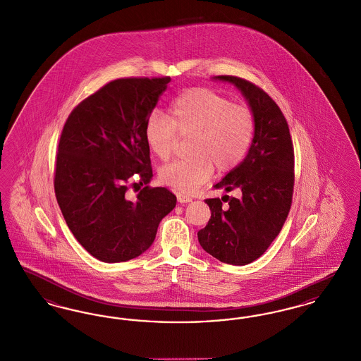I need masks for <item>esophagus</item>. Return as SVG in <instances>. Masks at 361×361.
Instances as JSON below:
<instances>
[{"instance_id": "1", "label": "esophagus", "mask_w": 361, "mask_h": 361, "mask_svg": "<svg viewBox=\"0 0 361 361\" xmlns=\"http://www.w3.org/2000/svg\"><path fill=\"white\" fill-rule=\"evenodd\" d=\"M177 200H178V203L184 204V203H189V202H192V197L189 196L188 193L177 192Z\"/></svg>"}]
</instances>
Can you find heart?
Returning <instances> with one entry per match:
<instances>
[{"instance_id": "b5f03b06", "label": "heart", "mask_w": 361, "mask_h": 361, "mask_svg": "<svg viewBox=\"0 0 361 361\" xmlns=\"http://www.w3.org/2000/svg\"><path fill=\"white\" fill-rule=\"evenodd\" d=\"M169 116L154 111L145 124L150 150L161 159L172 155L178 137H189L185 158L174 159L159 169L164 184L192 192L204 184L214 169L228 172L249 153L255 134V114L224 94L195 87L173 102Z\"/></svg>"}]
</instances>
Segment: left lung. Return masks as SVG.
Masks as SVG:
<instances>
[{
	"label": "left lung",
	"mask_w": 361,
	"mask_h": 361,
	"mask_svg": "<svg viewBox=\"0 0 361 361\" xmlns=\"http://www.w3.org/2000/svg\"><path fill=\"white\" fill-rule=\"evenodd\" d=\"M216 78L234 84L246 97L255 114L256 134L245 159L215 185L237 190L238 197L207 199L211 218L197 238L212 257L246 265L267 252L288 216L295 181L293 145L281 109L264 89L235 75Z\"/></svg>",
	"instance_id": "8db88e82"
}]
</instances>
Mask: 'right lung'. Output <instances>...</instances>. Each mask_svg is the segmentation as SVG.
<instances>
[{"label":"right lung","mask_w":361,"mask_h":361,"mask_svg":"<svg viewBox=\"0 0 361 361\" xmlns=\"http://www.w3.org/2000/svg\"><path fill=\"white\" fill-rule=\"evenodd\" d=\"M171 77L118 78L78 104L63 126L54 173L70 231L93 257L123 262L154 242L176 207L168 188L149 185L153 169L145 124ZM135 175L137 181H135ZM145 185L135 201L130 186Z\"/></svg>","instance_id":"obj_1"}]
</instances>
